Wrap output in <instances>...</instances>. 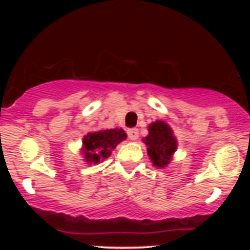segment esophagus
Wrapping results in <instances>:
<instances>
[{
	"label": "esophagus",
	"mask_w": 250,
	"mask_h": 250,
	"mask_svg": "<svg viewBox=\"0 0 250 250\" xmlns=\"http://www.w3.org/2000/svg\"><path fill=\"white\" fill-rule=\"evenodd\" d=\"M127 136L130 140H136L139 138V130L138 129H129L127 130Z\"/></svg>",
	"instance_id": "1"
}]
</instances>
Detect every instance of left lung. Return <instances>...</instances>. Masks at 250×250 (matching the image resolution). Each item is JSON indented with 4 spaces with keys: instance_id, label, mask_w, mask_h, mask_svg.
<instances>
[{
    "instance_id": "8db88e82",
    "label": "left lung",
    "mask_w": 250,
    "mask_h": 250,
    "mask_svg": "<svg viewBox=\"0 0 250 250\" xmlns=\"http://www.w3.org/2000/svg\"><path fill=\"white\" fill-rule=\"evenodd\" d=\"M147 136L143 139L146 145L147 155L152 165L156 167H167L178 149V140L173 129L165 121L156 120L147 126Z\"/></svg>"
}]
</instances>
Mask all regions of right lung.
I'll list each match as a JSON object with an SVG mask.
<instances>
[{"label": "right lung", "mask_w": 250, "mask_h": 250, "mask_svg": "<svg viewBox=\"0 0 250 250\" xmlns=\"http://www.w3.org/2000/svg\"><path fill=\"white\" fill-rule=\"evenodd\" d=\"M126 138V132L121 127L87 132L81 146L83 159L87 164H99L109 158L112 150Z\"/></svg>", "instance_id": "add662e5"}]
</instances>
